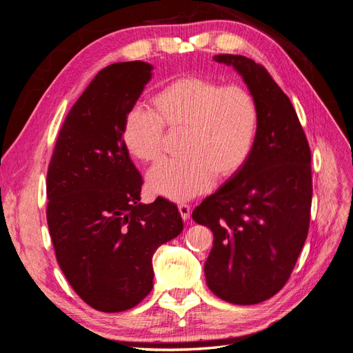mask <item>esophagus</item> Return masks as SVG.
<instances>
[{
  "label": "esophagus",
  "instance_id": "34e87169",
  "mask_svg": "<svg viewBox=\"0 0 353 353\" xmlns=\"http://www.w3.org/2000/svg\"><path fill=\"white\" fill-rule=\"evenodd\" d=\"M178 210L181 213V216H183L184 221L190 219V215H191V209L190 206L187 205V203H181V205H178Z\"/></svg>",
  "mask_w": 353,
  "mask_h": 353
}]
</instances>
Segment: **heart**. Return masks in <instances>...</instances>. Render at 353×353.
<instances>
[{"mask_svg":"<svg viewBox=\"0 0 353 353\" xmlns=\"http://www.w3.org/2000/svg\"><path fill=\"white\" fill-rule=\"evenodd\" d=\"M152 105L126 113L122 140L132 157L147 163L162 154L165 128L181 131V154L160 160L147 175L154 194L184 201L208 191L215 176L228 179L248 163L261 119L248 88L190 74L159 88Z\"/></svg>","mask_w":353,"mask_h":353,"instance_id":"b5f03b06","label":"heart"}]
</instances>
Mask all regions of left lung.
I'll list each match as a JSON object with an SVG mask.
<instances>
[{
    "mask_svg": "<svg viewBox=\"0 0 353 353\" xmlns=\"http://www.w3.org/2000/svg\"><path fill=\"white\" fill-rule=\"evenodd\" d=\"M236 69L259 105L248 163L193 210L213 232L206 283L222 301L254 305L279 293L305 244L312 203L311 150L290 99L244 56L213 57Z\"/></svg>",
    "mask_w": 353,
    "mask_h": 353,
    "instance_id": "8db88e82",
    "label": "left lung"
}]
</instances>
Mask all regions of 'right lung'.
Returning <instances> with one entry per match:
<instances>
[{
  "instance_id": "obj_1",
  "label": "right lung",
  "mask_w": 353,
  "mask_h": 353,
  "mask_svg": "<svg viewBox=\"0 0 353 353\" xmlns=\"http://www.w3.org/2000/svg\"><path fill=\"white\" fill-rule=\"evenodd\" d=\"M144 61L101 69L73 104L47 174V222L56 258L82 301L122 312L153 288V254L183 231L174 203H140L143 178L122 125L152 78Z\"/></svg>"
}]
</instances>
